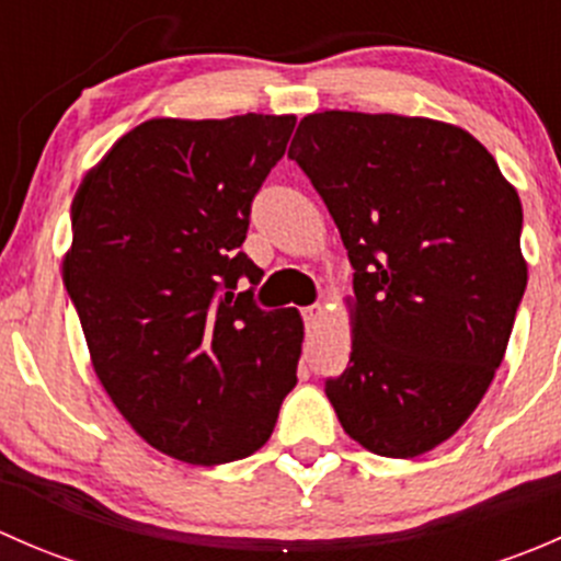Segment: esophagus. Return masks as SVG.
I'll return each mask as SVG.
<instances>
[{
	"label": "esophagus",
	"mask_w": 561,
	"mask_h": 561,
	"mask_svg": "<svg viewBox=\"0 0 561 561\" xmlns=\"http://www.w3.org/2000/svg\"><path fill=\"white\" fill-rule=\"evenodd\" d=\"M322 317H325V307H322V304H312V307L304 309V322H307L309 331H312V328L320 325Z\"/></svg>",
	"instance_id": "1"
}]
</instances>
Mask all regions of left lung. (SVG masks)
<instances>
[{"mask_svg":"<svg viewBox=\"0 0 561 561\" xmlns=\"http://www.w3.org/2000/svg\"><path fill=\"white\" fill-rule=\"evenodd\" d=\"M287 154L355 268L353 353L325 396L371 454H428L505 358L526 287L516 186L467 129L426 116L309 113Z\"/></svg>","mask_w":561,"mask_h":561,"instance_id":"obj_1","label":"left lung"}]
</instances>
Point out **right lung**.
Returning a JSON list of instances; mask_svg holds the SVG:
<instances>
[{"label":"right lung","mask_w":561,"mask_h":561,"mask_svg":"<svg viewBox=\"0 0 561 561\" xmlns=\"http://www.w3.org/2000/svg\"><path fill=\"white\" fill-rule=\"evenodd\" d=\"M293 127V113L149 118L72 197L61 276L94 375L133 432L179 461L252 456L298 382V309L233 293L263 276L239 247Z\"/></svg>","instance_id":"right-lung-1"}]
</instances>
